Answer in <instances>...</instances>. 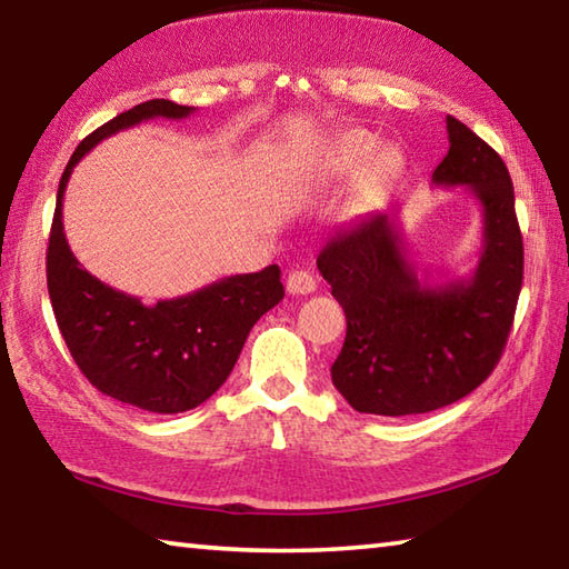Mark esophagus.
<instances>
[{"label": "esophagus", "instance_id": "34e87169", "mask_svg": "<svg viewBox=\"0 0 569 569\" xmlns=\"http://www.w3.org/2000/svg\"><path fill=\"white\" fill-rule=\"evenodd\" d=\"M286 291L291 296H308L316 291V278L308 271H291L286 278Z\"/></svg>", "mask_w": 569, "mask_h": 569}]
</instances>
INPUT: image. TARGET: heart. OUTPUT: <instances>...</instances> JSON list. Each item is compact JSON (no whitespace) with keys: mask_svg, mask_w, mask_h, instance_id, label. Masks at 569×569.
I'll return each mask as SVG.
<instances>
[{"mask_svg":"<svg viewBox=\"0 0 569 569\" xmlns=\"http://www.w3.org/2000/svg\"><path fill=\"white\" fill-rule=\"evenodd\" d=\"M380 148V139L373 133L350 129L338 133L336 139H330L323 153L316 159V163L306 173V189H328V186H336L340 181L353 179L356 173L360 174L353 193L346 203V216H360L366 213L370 206H373L376 196L386 189L390 181L398 179L402 171V157L398 149Z\"/></svg>","mask_w":569,"mask_h":569,"instance_id":"heart-1","label":"heart"}]
</instances>
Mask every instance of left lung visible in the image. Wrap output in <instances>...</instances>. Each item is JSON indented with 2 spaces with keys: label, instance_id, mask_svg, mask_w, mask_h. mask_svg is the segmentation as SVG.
Segmentation results:
<instances>
[{
  "label": "left lung",
  "instance_id": "obj_1",
  "mask_svg": "<svg viewBox=\"0 0 569 569\" xmlns=\"http://www.w3.org/2000/svg\"><path fill=\"white\" fill-rule=\"evenodd\" d=\"M450 149L432 186H468L482 211L480 258L468 278L432 281L410 261L398 211L336 233L316 263L346 311L330 378L350 408L418 416L450 406L492 373L522 288V236L508 167L448 117Z\"/></svg>",
  "mask_w": 569,
  "mask_h": 569
}]
</instances>
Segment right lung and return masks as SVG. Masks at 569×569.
Wrapping results in <instances>:
<instances>
[{"label":"right lung","instance_id":"right-lung-1","mask_svg":"<svg viewBox=\"0 0 569 569\" xmlns=\"http://www.w3.org/2000/svg\"><path fill=\"white\" fill-rule=\"evenodd\" d=\"M193 107L151 99L91 131L71 153L57 191L47 251V288L57 326L89 383L133 408L183 412L209 400L231 376L256 320L283 301L281 268L239 273L153 306L91 276L71 253L61 201L71 171L111 133L149 119H186Z\"/></svg>","mask_w":569,"mask_h":569}]
</instances>
